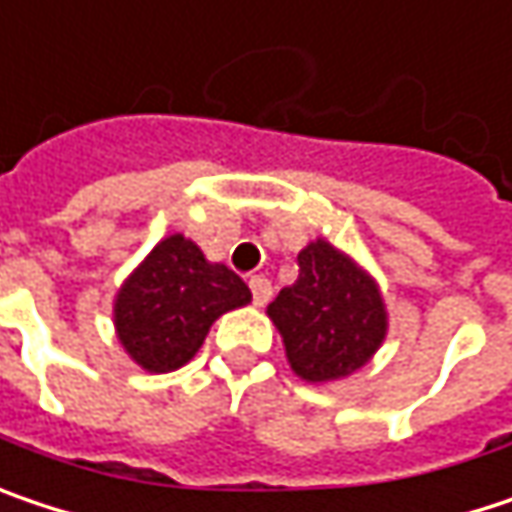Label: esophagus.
Returning a JSON list of instances; mask_svg holds the SVG:
<instances>
[{
    "mask_svg": "<svg viewBox=\"0 0 512 512\" xmlns=\"http://www.w3.org/2000/svg\"><path fill=\"white\" fill-rule=\"evenodd\" d=\"M249 289H252V298H255L257 307L269 304V298H272V284H269V278H263V275H255V278L249 281Z\"/></svg>",
    "mask_w": 512,
    "mask_h": 512,
    "instance_id": "1",
    "label": "esophagus"
}]
</instances>
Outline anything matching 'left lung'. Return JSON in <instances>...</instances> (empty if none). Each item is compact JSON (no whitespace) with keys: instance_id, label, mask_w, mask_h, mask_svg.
Listing matches in <instances>:
<instances>
[{"instance_id":"left-lung-1","label":"left lung","mask_w":512,"mask_h":512,"mask_svg":"<svg viewBox=\"0 0 512 512\" xmlns=\"http://www.w3.org/2000/svg\"><path fill=\"white\" fill-rule=\"evenodd\" d=\"M292 371L307 382H333L371 362L388 313L376 281L327 240L298 252V281L266 307Z\"/></svg>"}]
</instances>
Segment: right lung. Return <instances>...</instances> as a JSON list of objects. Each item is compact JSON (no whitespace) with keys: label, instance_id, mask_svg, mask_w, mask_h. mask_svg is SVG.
<instances>
[{"label":"right lung","instance_id":"obj_1","mask_svg":"<svg viewBox=\"0 0 512 512\" xmlns=\"http://www.w3.org/2000/svg\"><path fill=\"white\" fill-rule=\"evenodd\" d=\"M249 286L223 263H208L194 240L165 237L115 295V333L150 374L182 368L217 318L246 307Z\"/></svg>","mask_w":512,"mask_h":512}]
</instances>
